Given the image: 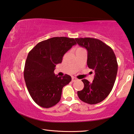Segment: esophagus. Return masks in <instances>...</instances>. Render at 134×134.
<instances>
[{
	"mask_svg": "<svg viewBox=\"0 0 134 134\" xmlns=\"http://www.w3.org/2000/svg\"><path fill=\"white\" fill-rule=\"evenodd\" d=\"M77 79L76 78V77H72V79H71V81H72V82H75V81H77Z\"/></svg>",
	"mask_w": 134,
	"mask_h": 134,
	"instance_id": "1",
	"label": "esophagus"
}]
</instances>
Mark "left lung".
Here are the masks:
<instances>
[{"label":"left lung","mask_w":134,"mask_h":134,"mask_svg":"<svg viewBox=\"0 0 134 134\" xmlns=\"http://www.w3.org/2000/svg\"><path fill=\"white\" fill-rule=\"evenodd\" d=\"M75 40L87 49V65L95 72L93 82L82 80L84 87L77 91V96L83 102L96 104L109 95L114 85L118 70L116 57L109 46L98 39L79 38Z\"/></svg>","instance_id":"left-lung-1"}]
</instances>
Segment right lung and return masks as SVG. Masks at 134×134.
I'll use <instances>...</instances> for the list:
<instances>
[{"instance_id": "right-lung-1", "label": "right lung", "mask_w": 134, "mask_h": 134, "mask_svg": "<svg viewBox=\"0 0 134 134\" xmlns=\"http://www.w3.org/2000/svg\"><path fill=\"white\" fill-rule=\"evenodd\" d=\"M76 44L75 39L53 37L40 42L29 52L25 63L24 78L34 101L43 108L59 102L62 90L71 81L70 76L55 75L56 65L61 63L64 55Z\"/></svg>"}]
</instances>
